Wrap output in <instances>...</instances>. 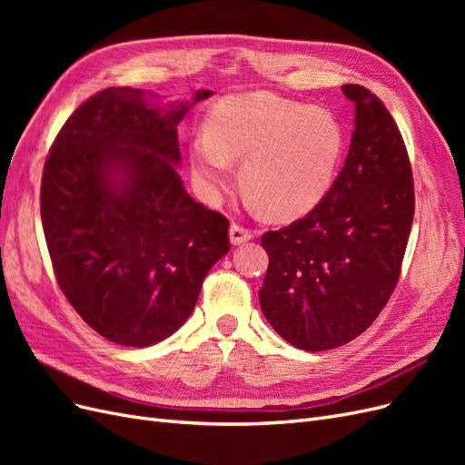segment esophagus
I'll list each match as a JSON object with an SVG mask.
<instances>
[{"label": "esophagus", "instance_id": "obj_1", "mask_svg": "<svg viewBox=\"0 0 465 465\" xmlns=\"http://www.w3.org/2000/svg\"><path fill=\"white\" fill-rule=\"evenodd\" d=\"M254 236L252 234V231L250 229H246V227H242V224H231V229H229V238H231V244H234V246H241V244H244V242H248L250 238Z\"/></svg>", "mask_w": 465, "mask_h": 465}]
</instances>
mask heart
Returning a JSON list of instances; mask_svg holds the SVG:
<instances>
[{
  "label": "heart",
  "instance_id": "heart-1",
  "mask_svg": "<svg viewBox=\"0 0 465 465\" xmlns=\"http://www.w3.org/2000/svg\"><path fill=\"white\" fill-rule=\"evenodd\" d=\"M343 154L345 130L330 110L250 93L213 108L209 135L192 143L190 166L202 192L219 198L232 161H242V186L256 203L275 219H294L326 198Z\"/></svg>",
  "mask_w": 465,
  "mask_h": 465
}]
</instances>
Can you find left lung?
<instances>
[{
    "mask_svg": "<svg viewBox=\"0 0 465 465\" xmlns=\"http://www.w3.org/2000/svg\"><path fill=\"white\" fill-rule=\"evenodd\" d=\"M341 89L355 103L345 166L311 213L262 236L270 256L262 312L302 351L345 345L382 312L398 285L415 211L396 122L369 89Z\"/></svg>",
    "mask_w": 465,
    "mask_h": 465,
    "instance_id": "left-lung-1",
    "label": "left lung"
}]
</instances>
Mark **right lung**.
<instances>
[{"label": "right lung", "mask_w": 465, "mask_h": 465, "mask_svg": "<svg viewBox=\"0 0 465 465\" xmlns=\"http://www.w3.org/2000/svg\"><path fill=\"white\" fill-rule=\"evenodd\" d=\"M193 103L110 87L91 96L50 149L40 217L55 279L104 340L149 347L173 335L227 252L229 221L190 198L178 124Z\"/></svg>", "instance_id": "right-lung-1"}]
</instances>
